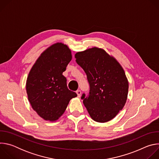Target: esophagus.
Returning <instances> with one entry per match:
<instances>
[{
    "label": "esophagus",
    "instance_id": "1",
    "mask_svg": "<svg viewBox=\"0 0 159 159\" xmlns=\"http://www.w3.org/2000/svg\"><path fill=\"white\" fill-rule=\"evenodd\" d=\"M76 93H77V97L78 98H80V95H81V91L80 90H77V91H76Z\"/></svg>",
    "mask_w": 159,
    "mask_h": 159
}]
</instances>
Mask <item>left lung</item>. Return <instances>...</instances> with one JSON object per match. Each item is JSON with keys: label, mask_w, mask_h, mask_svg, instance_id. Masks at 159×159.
<instances>
[{"label": "left lung", "mask_w": 159, "mask_h": 159, "mask_svg": "<svg viewBox=\"0 0 159 159\" xmlns=\"http://www.w3.org/2000/svg\"><path fill=\"white\" fill-rule=\"evenodd\" d=\"M76 62L90 85L88 97L81 98L91 118L106 123L122 110L127 100L128 81L121 65L102 48L93 47L75 53Z\"/></svg>", "instance_id": "8db88e82"}]
</instances>
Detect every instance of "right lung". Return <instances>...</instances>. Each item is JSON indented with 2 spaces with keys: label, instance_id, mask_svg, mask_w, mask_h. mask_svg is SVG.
Masks as SVG:
<instances>
[{
  "label": "right lung",
  "instance_id": "obj_1",
  "mask_svg": "<svg viewBox=\"0 0 159 159\" xmlns=\"http://www.w3.org/2000/svg\"><path fill=\"white\" fill-rule=\"evenodd\" d=\"M72 58L67 45L55 43L41 54L28 74L26 85L28 100L44 120L57 121L70 99L77 96L67 88L66 79L62 75Z\"/></svg>",
  "mask_w": 159,
  "mask_h": 159
}]
</instances>
